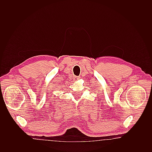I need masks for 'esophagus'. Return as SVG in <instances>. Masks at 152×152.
Returning a JSON list of instances; mask_svg holds the SVG:
<instances>
[{
  "label": "esophagus",
  "mask_w": 152,
  "mask_h": 152,
  "mask_svg": "<svg viewBox=\"0 0 152 152\" xmlns=\"http://www.w3.org/2000/svg\"><path fill=\"white\" fill-rule=\"evenodd\" d=\"M80 77H77V76H75V77H74V80H77L78 79H79Z\"/></svg>",
  "instance_id": "obj_1"
}]
</instances>
